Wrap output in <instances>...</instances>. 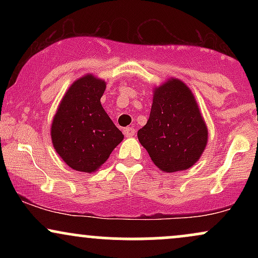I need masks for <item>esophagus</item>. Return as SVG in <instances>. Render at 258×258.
Segmentation results:
<instances>
[{
  "mask_svg": "<svg viewBox=\"0 0 258 258\" xmlns=\"http://www.w3.org/2000/svg\"><path fill=\"white\" fill-rule=\"evenodd\" d=\"M136 133V130L132 128V127H126L125 130H123V135L126 136V137H133Z\"/></svg>",
  "mask_w": 258,
  "mask_h": 258,
  "instance_id": "34e87169",
  "label": "esophagus"
}]
</instances>
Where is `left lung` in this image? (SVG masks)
I'll list each match as a JSON object with an SVG mask.
<instances>
[{"label": "left lung", "mask_w": 258, "mask_h": 258, "mask_svg": "<svg viewBox=\"0 0 258 258\" xmlns=\"http://www.w3.org/2000/svg\"><path fill=\"white\" fill-rule=\"evenodd\" d=\"M137 136L162 172L188 170L200 159L207 127L184 82L170 79L154 90L149 120Z\"/></svg>", "instance_id": "obj_1"}]
</instances>
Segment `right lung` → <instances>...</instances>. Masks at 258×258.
Returning <instances> with one entry per match:
<instances>
[{
    "instance_id": "right-lung-1",
    "label": "right lung",
    "mask_w": 258,
    "mask_h": 258,
    "mask_svg": "<svg viewBox=\"0 0 258 258\" xmlns=\"http://www.w3.org/2000/svg\"><path fill=\"white\" fill-rule=\"evenodd\" d=\"M105 87L103 80L91 74L76 80L64 94L52 121L55 152L68 166L80 172L98 170L123 139L122 132L100 104Z\"/></svg>"
}]
</instances>
